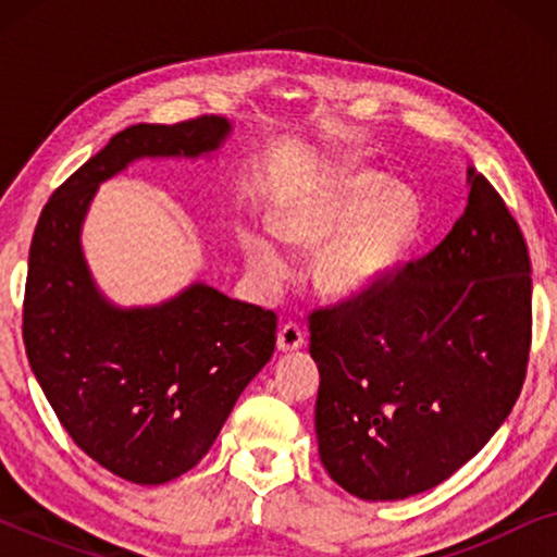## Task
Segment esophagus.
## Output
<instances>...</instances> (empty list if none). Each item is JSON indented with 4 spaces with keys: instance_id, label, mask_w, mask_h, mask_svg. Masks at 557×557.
Wrapping results in <instances>:
<instances>
[{
    "instance_id": "34e87169",
    "label": "esophagus",
    "mask_w": 557,
    "mask_h": 557,
    "mask_svg": "<svg viewBox=\"0 0 557 557\" xmlns=\"http://www.w3.org/2000/svg\"><path fill=\"white\" fill-rule=\"evenodd\" d=\"M304 330L299 324L294 322H286L284 326L278 330V337H276V345H278V352H296V349L304 347Z\"/></svg>"
}]
</instances>
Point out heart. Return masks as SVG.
Here are the masks:
<instances>
[{"instance_id": "b5f03b06", "label": "heart", "mask_w": 557, "mask_h": 557, "mask_svg": "<svg viewBox=\"0 0 557 557\" xmlns=\"http://www.w3.org/2000/svg\"><path fill=\"white\" fill-rule=\"evenodd\" d=\"M421 223V202L408 187L370 170H337L311 180L281 202L273 227L304 248H322L314 284L332 299H357L400 261ZM248 263L265 278L284 273V256L263 231L243 235Z\"/></svg>"}]
</instances>
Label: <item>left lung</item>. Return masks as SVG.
<instances>
[{"label":"left lung","mask_w":557,"mask_h":557,"mask_svg":"<svg viewBox=\"0 0 557 557\" xmlns=\"http://www.w3.org/2000/svg\"><path fill=\"white\" fill-rule=\"evenodd\" d=\"M469 202L429 256L309 317L324 469L368 502L429 492L482 451L520 398L532 339L520 225L469 166Z\"/></svg>","instance_id":"1"}]
</instances>
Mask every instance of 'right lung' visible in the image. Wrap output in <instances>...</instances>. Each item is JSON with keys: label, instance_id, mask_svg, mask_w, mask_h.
<instances>
[{"label": "right lung", "instance_id": "right-lung-1", "mask_svg": "<svg viewBox=\"0 0 557 557\" xmlns=\"http://www.w3.org/2000/svg\"><path fill=\"white\" fill-rule=\"evenodd\" d=\"M223 116L136 124L71 174L37 220L22 309L29 368L71 438L134 484H164L210 451L276 347V314L195 281L154 307L98 292L81 231L101 182L144 157H208Z\"/></svg>", "mask_w": 557, "mask_h": 557}]
</instances>
